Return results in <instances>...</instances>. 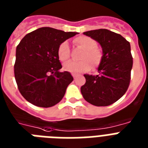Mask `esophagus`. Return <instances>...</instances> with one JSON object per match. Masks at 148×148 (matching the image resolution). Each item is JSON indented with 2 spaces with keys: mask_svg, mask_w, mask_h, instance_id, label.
I'll return each mask as SVG.
<instances>
[{
  "mask_svg": "<svg viewBox=\"0 0 148 148\" xmlns=\"http://www.w3.org/2000/svg\"><path fill=\"white\" fill-rule=\"evenodd\" d=\"M72 75H73V78H74V79H76V78H77L78 75H76V74H74V73H73V74H72Z\"/></svg>",
  "mask_w": 148,
  "mask_h": 148,
  "instance_id": "1",
  "label": "esophagus"
}]
</instances>
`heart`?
<instances>
[{"label": "heart", "instance_id": "b5f03b06", "mask_svg": "<svg viewBox=\"0 0 148 148\" xmlns=\"http://www.w3.org/2000/svg\"><path fill=\"white\" fill-rule=\"evenodd\" d=\"M73 42L84 49L81 56V61H69L63 65V69L72 73H80L90 70L92 66L98 68L103 60V53L96 47V41L87 36L75 37ZM58 58L60 61L65 62L70 56V49L67 42H62L58 47Z\"/></svg>", "mask_w": 148, "mask_h": 148}]
</instances>
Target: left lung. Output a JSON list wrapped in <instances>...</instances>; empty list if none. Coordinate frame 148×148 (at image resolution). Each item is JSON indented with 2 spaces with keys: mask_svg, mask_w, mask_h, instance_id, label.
Segmentation results:
<instances>
[{
  "mask_svg": "<svg viewBox=\"0 0 148 148\" xmlns=\"http://www.w3.org/2000/svg\"><path fill=\"white\" fill-rule=\"evenodd\" d=\"M101 45L103 60L99 75L85 74L81 93L86 101L95 106H108L125 95L129 86L133 58L130 42L121 35L106 29L84 32Z\"/></svg>",
  "mask_w": 148,
  "mask_h": 148,
  "instance_id": "left-lung-1",
  "label": "left lung"
}]
</instances>
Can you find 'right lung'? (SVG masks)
I'll list each match as a JSON object with an SVG mask.
<instances>
[{
	"label": "right lung",
	"mask_w": 148,
	"mask_h": 148,
	"mask_svg": "<svg viewBox=\"0 0 148 148\" xmlns=\"http://www.w3.org/2000/svg\"><path fill=\"white\" fill-rule=\"evenodd\" d=\"M51 27H41L27 34L16 49L14 76L21 94L29 103L49 108L59 103L73 77L62 68L58 47L76 35Z\"/></svg>",
	"instance_id": "add662e5"
}]
</instances>
